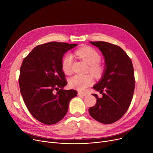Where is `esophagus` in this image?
<instances>
[{"label":"esophagus","mask_w":153,"mask_h":153,"mask_svg":"<svg viewBox=\"0 0 153 153\" xmlns=\"http://www.w3.org/2000/svg\"><path fill=\"white\" fill-rule=\"evenodd\" d=\"M78 95H82V96H86V95H87V94H86V93H83V92H78Z\"/></svg>","instance_id":"1"}]
</instances>
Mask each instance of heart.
<instances>
[{"label":"heart","mask_w":153,"mask_h":153,"mask_svg":"<svg viewBox=\"0 0 153 153\" xmlns=\"http://www.w3.org/2000/svg\"><path fill=\"white\" fill-rule=\"evenodd\" d=\"M75 54L79 58L89 65V71L96 77L100 76L103 72V67L99 62L101 57L100 54L91 47H83L77 50ZM73 63L72 56L66 54L62 61V69L64 73L69 75L72 73V67ZM94 81L92 76L90 74L75 75L69 80V84L74 89L83 91L87 87L91 85Z\"/></svg>","instance_id":"b5f03b06"}]
</instances>
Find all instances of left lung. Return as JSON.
Here are the masks:
<instances>
[{"mask_svg":"<svg viewBox=\"0 0 153 153\" xmlns=\"http://www.w3.org/2000/svg\"><path fill=\"white\" fill-rule=\"evenodd\" d=\"M99 48L105 61V70L93 88L102 94L89 109L91 116L104 124L113 123L126 112L134 94L135 79L130 58L120 46L105 42H90Z\"/></svg>","mask_w":153,"mask_h":153,"instance_id":"left-lung-1","label":"left lung"}]
</instances>
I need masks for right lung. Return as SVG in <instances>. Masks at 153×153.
Segmentation results:
<instances>
[{
  "label": "right lung",
  "mask_w": 153,
  "mask_h": 153,
  "mask_svg": "<svg viewBox=\"0 0 153 153\" xmlns=\"http://www.w3.org/2000/svg\"><path fill=\"white\" fill-rule=\"evenodd\" d=\"M77 45L56 42L39 45L23 60L19 78L20 93L31 115L44 124L61 120L70 100L77 95L75 90L63 89L68 82L61 66L64 54Z\"/></svg>",
  "instance_id": "obj_1"
}]
</instances>
